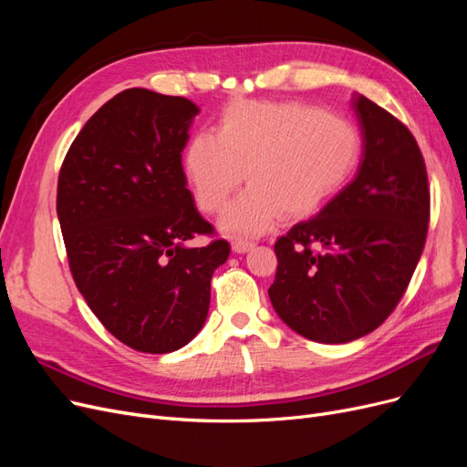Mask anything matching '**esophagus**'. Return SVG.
<instances>
[{
  "label": "esophagus",
  "instance_id": "esophagus-1",
  "mask_svg": "<svg viewBox=\"0 0 467 467\" xmlns=\"http://www.w3.org/2000/svg\"><path fill=\"white\" fill-rule=\"evenodd\" d=\"M253 245V242H249V239H242V237H235L234 242H232V249L235 251V253H245V251H249Z\"/></svg>",
  "mask_w": 467,
  "mask_h": 467
}]
</instances>
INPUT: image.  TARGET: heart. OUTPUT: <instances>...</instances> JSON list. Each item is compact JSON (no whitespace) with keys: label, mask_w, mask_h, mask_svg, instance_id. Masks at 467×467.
Returning <instances> with one entry per match:
<instances>
[{"label":"heart","mask_w":467,"mask_h":467,"mask_svg":"<svg viewBox=\"0 0 467 467\" xmlns=\"http://www.w3.org/2000/svg\"><path fill=\"white\" fill-rule=\"evenodd\" d=\"M360 153L355 126L304 103L235 101L218 134L196 132L185 167L199 206L216 214L242 187L249 191L225 212V230L261 234L276 218L314 214L345 185Z\"/></svg>","instance_id":"obj_1"}]
</instances>
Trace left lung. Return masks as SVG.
I'll return each instance as SVG.
<instances>
[{
	"mask_svg": "<svg viewBox=\"0 0 467 467\" xmlns=\"http://www.w3.org/2000/svg\"><path fill=\"white\" fill-rule=\"evenodd\" d=\"M364 140L357 179L312 220L276 239L273 307L309 341L348 343L384 323L411 282L431 220L427 167L415 136L358 95Z\"/></svg>",
	"mask_w": 467,
	"mask_h": 467,
	"instance_id": "obj_1",
	"label": "left lung"
}]
</instances>
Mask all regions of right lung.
I'll use <instances>...</instances> for the list:
<instances>
[{
	"label": "right lung",
	"mask_w": 467,
	"mask_h": 467,
	"mask_svg": "<svg viewBox=\"0 0 467 467\" xmlns=\"http://www.w3.org/2000/svg\"><path fill=\"white\" fill-rule=\"evenodd\" d=\"M196 112L185 97L124 89L86 122L58 175L56 212L78 290L112 337L150 355L201 331L212 275L230 257L182 173ZM199 234L213 242L189 246Z\"/></svg>",
	"instance_id": "add662e5"
}]
</instances>
